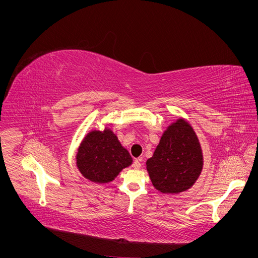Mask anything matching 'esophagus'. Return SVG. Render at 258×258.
Here are the masks:
<instances>
[{
  "mask_svg": "<svg viewBox=\"0 0 258 258\" xmlns=\"http://www.w3.org/2000/svg\"><path fill=\"white\" fill-rule=\"evenodd\" d=\"M141 160H142L141 158H139V159H136V160H135V162H134V168H135L136 170H139L140 168H141V166H142V165H141Z\"/></svg>",
  "mask_w": 258,
  "mask_h": 258,
  "instance_id": "esophagus-1",
  "label": "esophagus"
}]
</instances>
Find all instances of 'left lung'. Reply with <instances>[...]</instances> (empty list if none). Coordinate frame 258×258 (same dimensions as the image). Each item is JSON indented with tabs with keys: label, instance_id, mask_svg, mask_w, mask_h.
Returning <instances> with one entry per match:
<instances>
[{
	"label": "left lung",
	"instance_id": "obj_1",
	"mask_svg": "<svg viewBox=\"0 0 258 258\" xmlns=\"http://www.w3.org/2000/svg\"><path fill=\"white\" fill-rule=\"evenodd\" d=\"M204 169V154L191 124L179 117L163 131L159 144L146 161L153 186L162 194L188 190Z\"/></svg>",
	"mask_w": 258,
	"mask_h": 258
}]
</instances>
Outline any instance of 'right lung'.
Listing matches in <instances>:
<instances>
[{"instance_id": "obj_1", "label": "right lung", "mask_w": 258, "mask_h": 258, "mask_svg": "<svg viewBox=\"0 0 258 258\" xmlns=\"http://www.w3.org/2000/svg\"><path fill=\"white\" fill-rule=\"evenodd\" d=\"M75 159L81 174L97 184L114 181L122 169L132 163L129 152L108 127L102 131H89L77 148Z\"/></svg>"}]
</instances>
